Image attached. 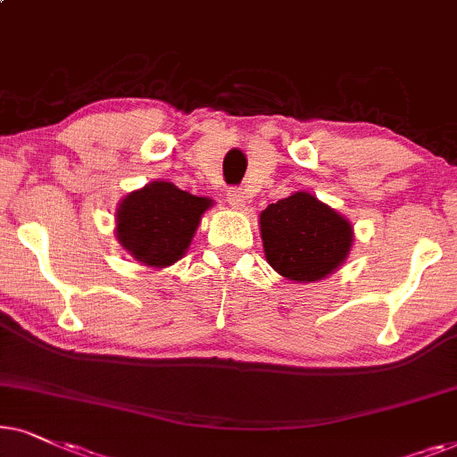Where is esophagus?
I'll use <instances>...</instances> for the list:
<instances>
[{"instance_id":"34e87169","label":"esophagus","mask_w":457,"mask_h":457,"mask_svg":"<svg viewBox=\"0 0 457 457\" xmlns=\"http://www.w3.org/2000/svg\"><path fill=\"white\" fill-rule=\"evenodd\" d=\"M246 192L242 190V187H229L228 190V203L232 204V206H236V209H242V206H245V203H246Z\"/></svg>"}]
</instances>
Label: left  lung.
<instances>
[{"label": "left lung", "instance_id": "1", "mask_svg": "<svg viewBox=\"0 0 457 457\" xmlns=\"http://www.w3.org/2000/svg\"><path fill=\"white\" fill-rule=\"evenodd\" d=\"M265 257L295 282L326 278L349 254L351 223L307 192L278 200L261 212Z\"/></svg>", "mask_w": 457, "mask_h": 457}]
</instances>
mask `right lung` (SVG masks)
<instances>
[{"instance_id": "right-lung-1", "label": "right lung", "mask_w": 457, "mask_h": 457, "mask_svg": "<svg viewBox=\"0 0 457 457\" xmlns=\"http://www.w3.org/2000/svg\"><path fill=\"white\" fill-rule=\"evenodd\" d=\"M211 200L179 190L171 181H152L119 206L117 236L144 265L165 267L181 259Z\"/></svg>"}]
</instances>
